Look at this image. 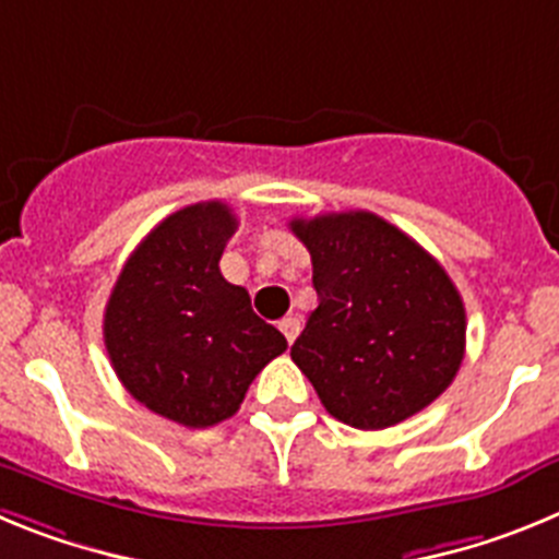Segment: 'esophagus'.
<instances>
[{
	"label": "esophagus",
	"mask_w": 559,
	"mask_h": 559,
	"mask_svg": "<svg viewBox=\"0 0 559 559\" xmlns=\"http://www.w3.org/2000/svg\"><path fill=\"white\" fill-rule=\"evenodd\" d=\"M280 330H283V335L288 338V344H294L296 335H299V319H296V316H285L283 322H280Z\"/></svg>",
	"instance_id": "34e87169"
}]
</instances>
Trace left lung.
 <instances>
[{"label": "left lung", "mask_w": 559, "mask_h": 559, "mask_svg": "<svg viewBox=\"0 0 559 559\" xmlns=\"http://www.w3.org/2000/svg\"><path fill=\"white\" fill-rule=\"evenodd\" d=\"M319 296L290 358L322 406L360 431L431 406L464 358V305L445 269L374 212L294 218Z\"/></svg>", "instance_id": "left-lung-1"}]
</instances>
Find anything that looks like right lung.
Listing matches in <instances>:
<instances>
[{
	"instance_id": "add662e5",
	"label": "right lung",
	"mask_w": 559,
	"mask_h": 559,
	"mask_svg": "<svg viewBox=\"0 0 559 559\" xmlns=\"http://www.w3.org/2000/svg\"><path fill=\"white\" fill-rule=\"evenodd\" d=\"M237 218L224 201L173 212L122 265L103 316L108 358L133 400L187 428L224 423L288 349L218 263Z\"/></svg>"
}]
</instances>
